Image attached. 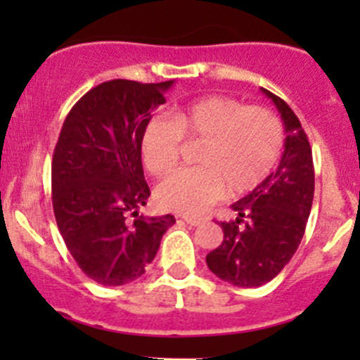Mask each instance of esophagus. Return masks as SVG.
I'll return each instance as SVG.
<instances>
[{
	"mask_svg": "<svg viewBox=\"0 0 360 360\" xmlns=\"http://www.w3.org/2000/svg\"><path fill=\"white\" fill-rule=\"evenodd\" d=\"M184 221H186L190 226H198V224L203 223V219H197V217H184Z\"/></svg>",
	"mask_w": 360,
	"mask_h": 360,
	"instance_id": "obj_1",
	"label": "esophagus"
}]
</instances>
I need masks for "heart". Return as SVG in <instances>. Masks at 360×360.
Returning <instances> with one entry per match:
<instances>
[{
	"label": "heart",
	"instance_id": "heart-1",
	"mask_svg": "<svg viewBox=\"0 0 360 360\" xmlns=\"http://www.w3.org/2000/svg\"><path fill=\"white\" fill-rule=\"evenodd\" d=\"M184 139H202L195 169H179L157 186L158 205L198 216L224 197L256 190L281 158L284 129L264 108H248L224 96H207L176 108L170 120L155 116L144 127L141 155L151 174L177 163Z\"/></svg>",
	"mask_w": 360,
	"mask_h": 360
}]
</instances>
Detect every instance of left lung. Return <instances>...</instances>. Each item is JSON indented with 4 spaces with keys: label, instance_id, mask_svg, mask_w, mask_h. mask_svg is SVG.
<instances>
[{
    "label": "left lung",
    "instance_id": "8db88e82",
    "mask_svg": "<svg viewBox=\"0 0 360 360\" xmlns=\"http://www.w3.org/2000/svg\"><path fill=\"white\" fill-rule=\"evenodd\" d=\"M261 92L281 112L284 153L275 172L231 205L238 217L221 223L223 244L205 257L216 277L237 288H259L281 274L303 238L314 202V160L307 134L281 97L266 89Z\"/></svg>",
    "mask_w": 360,
    "mask_h": 360
}]
</instances>
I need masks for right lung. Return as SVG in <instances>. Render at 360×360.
<instances>
[{"label":"right lung","mask_w":360,"mask_h":360,"mask_svg":"<svg viewBox=\"0 0 360 360\" xmlns=\"http://www.w3.org/2000/svg\"><path fill=\"white\" fill-rule=\"evenodd\" d=\"M174 79H111L64 120L52 160V203L66 248L83 274L123 285L146 271L174 216L139 214L150 197L141 162L144 127ZM134 217V221L128 216Z\"/></svg>","instance_id":"obj_1"}]
</instances>
